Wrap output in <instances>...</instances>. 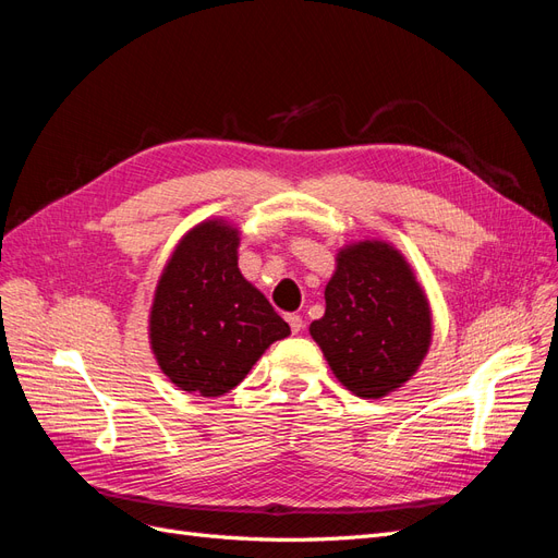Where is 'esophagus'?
Segmentation results:
<instances>
[{"mask_svg": "<svg viewBox=\"0 0 558 558\" xmlns=\"http://www.w3.org/2000/svg\"><path fill=\"white\" fill-rule=\"evenodd\" d=\"M286 320H289L293 335H298L302 330V316L300 314H286Z\"/></svg>", "mask_w": 558, "mask_h": 558, "instance_id": "1", "label": "esophagus"}]
</instances>
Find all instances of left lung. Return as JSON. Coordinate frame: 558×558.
<instances>
[{
    "instance_id": "left-lung-1",
    "label": "left lung",
    "mask_w": 558,
    "mask_h": 558,
    "mask_svg": "<svg viewBox=\"0 0 558 558\" xmlns=\"http://www.w3.org/2000/svg\"><path fill=\"white\" fill-rule=\"evenodd\" d=\"M310 332L332 375L351 393L384 398L424 361L433 316L402 253L365 240L337 253V269L326 286V314Z\"/></svg>"
}]
</instances>
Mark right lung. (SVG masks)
I'll use <instances>...</instances> for the list:
<instances>
[{
    "mask_svg": "<svg viewBox=\"0 0 558 558\" xmlns=\"http://www.w3.org/2000/svg\"><path fill=\"white\" fill-rule=\"evenodd\" d=\"M240 230L214 218L177 244L156 286L150 349L181 391L216 398L238 386L265 349L291 335L238 267Z\"/></svg>",
    "mask_w": 558,
    "mask_h": 558,
    "instance_id": "obj_1",
    "label": "right lung"
}]
</instances>
